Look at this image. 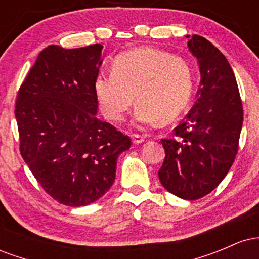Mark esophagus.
I'll return each mask as SVG.
<instances>
[{"label": "esophagus", "instance_id": "34e87169", "mask_svg": "<svg viewBox=\"0 0 259 259\" xmlns=\"http://www.w3.org/2000/svg\"><path fill=\"white\" fill-rule=\"evenodd\" d=\"M132 140H133L134 144L139 145V144H142V142L145 141V138L142 135H138V134H133Z\"/></svg>", "mask_w": 259, "mask_h": 259}]
</instances>
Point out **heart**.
Wrapping results in <instances>:
<instances>
[{
    "instance_id": "b5f03b06",
    "label": "heart",
    "mask_w": 259,
    "mask_h": 259,
    "mask_svg": "<svg viewBox=\"0 0 259 259\" xmlns=\"http://www.w3.org/2000/svg\"><path fill=\"white\" fill-rule=\"evenodd\" d=\"M112 69L101 70L94 80L95 96L107 119L120 120L135 99L139 103L133 118L140 125L173 121L189 106L194 76L179 56L139 47L117 56Z\"/></svg>"
}]
</instances>
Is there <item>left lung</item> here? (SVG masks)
Returning a JSON list of instances; mask_svg holds the SVG:
<instances>
[{
  "label": "left lung",
  "mask_w": 259,
  "mask_h": 259,
  "mask_svg": "<svg viewBox=\"0 0 259 259\" xmlns=\"http://www.w3.org/2000/svg\"><path fill=\"white\" fill-rule=\"evenodd\" d=\"M185 37L200 68V88L192 109L174 129L175 138L162 139L165 158L158 177L170 194L197 200L212 192L233 165L243 111L225 56L204 37Z\"/></svg>",
  "instance_id": "left-lung-1"
}]
</instances>
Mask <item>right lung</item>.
<instances>
[{
  "mask_svg": "<svg viewBox=\"0 0 259 259\" xmlns=\"http://www.w3.org/2000/svg\"><path fill=\"white\" fill-rule=\"evenodd\" d=\"M100 44L38 53L20 86L16 119L20 153L45 191L59 203L88 206L111 189L129 136L97 118L94 80Z\"/></svg>",
  "mask_w": 259,
  "mask_h": 259,
  "instance_id": "right-lung-1",
  "label": "right lung"
}]
</instances>
